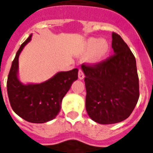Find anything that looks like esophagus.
Segmentation results:
<instances>
[{
	"label": "esophagus",
	"instance_id": "1",
	"mask_svg": "<svg viewBox=\"0 0 153 153\" xmlns=\"http://www.w3.org/2000/svg\"><path fill=\"white\" fill-rule=\"evenodd\" d=\"M84 77H85V75H84V73H83V71H82V70L81 68H79V79H83Z\"/></svg>",
	"mask_w": 153,
	"mask_h": 153
}]
</instances>
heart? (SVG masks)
Instances as JSON below:
<instances>
[{
	"label": "heart",
	"mask_w": 153,
	"mask_h": 153,
	"mask_svg": "<svg viewBox=\"0 0 153 153\" xmlns=\"http://www.w3.org/2000/svg\"><path fill=\"white\" fill-rule=\"evenodd\" d=\"M86 49L93 51L91 58L94 61H100L106 57L109 51V45L106 40L101 39H91L86 43Z\"/></svg>",
	"instance_id": "1"
}]
</instances>
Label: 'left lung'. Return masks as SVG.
I'll use <instances>...</instances> for the list:
<instances>
[{
	"label": "left lung",
	"instance_id": "1",
	"mask_svg": "<svg viewBox=\"0 0 153 153\" xmlns=\"http://www.w3.org/2000/svg\"><path fill=\"white\" fill-rule=\"evenodd\" d=\"M114 54L95 64L82 65L86 75V109L97 123L114 124L130 116L139 99L136 59L118 34L112 33Z\"/></svg>",
	"mask_w": 153,
	"mask_h": 153
}]
</instances>
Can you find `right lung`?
Masks as SVG:
<instances>
[{"label": "right lung", "instance_id": "1", "mask_svg": "<svg viewBox=\"0 0 153 153\" xmlns=\"http://www.w3.org/2000/svg\"><path fill=\"white\" fill-rule=\"evenodd\" d=\"M30 36L16 54L7 80V91L11 107L18 116L32 123H45L54 119L60 109L65 94L73 82L78 79V69L59 72L40 84L24 85L17 78L18 58Z\"/></svg>", "mask_w": 153, "mask_h": 153}]
</instances>
